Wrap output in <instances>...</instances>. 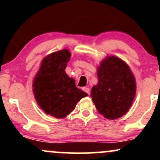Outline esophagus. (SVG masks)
Masks as SVG:
<instances>
[{
    "instance_id": "esophagus-1",
    "label": "esophagus",
    "mask_w": 160,
    "mask_h": 160,
    "mask_svg": "<svg viewBox=\"0 0 160 160\" xmlns=\"http://www.w3.org/2000/svg\"><path fill=\"white\" fill-rule=\"evenodd\" d=\"M82 90L85 92L87 93L88 95H89V93H90V89H89L88 87H83V88H82Z\"/></svg>"
}]
</instances>
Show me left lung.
Here are the masks:
<instances>
[{
    "label": "left lung",
    "mask_w": 160,
    "mask_h": 160,
    "mask_svg": "<svg viewBox=\"0 0 160 160\" xmlns=\"http://www.w3.org/2000/svg\"><path fill=\"white\" fill-rule=\"evenodd\" d=\"M98 82L91 97L99 113L109 120L120 118L132 104L136 84L128 66L120 58L107 57L97 71Z\"/></svg>",
    "instance_id": "left-lung-1"
}]
</instances>
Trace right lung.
<instances>
[{
    "label": "right lung",
    "mask_w": 160,
    "mask_h": 160,
    "mask_svg": "<svg viewBox=\"0 0 160 160\" xmlns=\"http://www.w3.org/2000/svg\"><path fill=\"white\" fill-rule=\"evenodd\" d=\"M71 53L58 51L43 58L33 82V92L38 105L47 114L64 118L74 110L82 98L88 95L78 89L65 70Z\"/></svg>",
    "instance_id": "obj_1"
}]
</instances>
